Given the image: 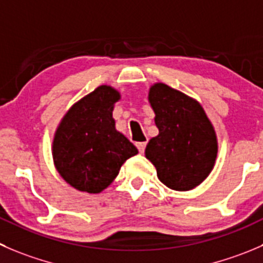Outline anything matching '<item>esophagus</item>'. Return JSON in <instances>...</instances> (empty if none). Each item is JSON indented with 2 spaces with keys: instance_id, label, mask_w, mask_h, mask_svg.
<instances>
[{
  "instance_id": "obj_1",
  "label": "esophagus",
  "mask_w": 263,
  "mask_h": 263,
  "mask_svg": "<svg viewBox=\"0 0 263 263\" xmlns=\"http://www.w3.org/2000/svg\"><path fill=\"white\" fill-rule=\"evenodd\" d=\"M136 146L139 149L140 153H144L145 147H146V141H141V142H136Z\"/></svg>"
}]
</instances>
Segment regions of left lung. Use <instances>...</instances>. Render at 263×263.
Here are the masks:
<instances>
[{"label": "left lung", "mask_w": 263, "mask_h": 263, "mask_svg": "<svg viewBox=\"0 0 263 263\" xmlns=\"http://www.w3.org/2000/svg\"><path fill=\"white\" fill-rule=\"evenodd\" d=\"M147 100L159 134L147 142L145 157L167 187H196L216 164L218 142L212 122L195 99L164 83H154Z\"/></svg>", "instance_id": "1"}]
</instances>
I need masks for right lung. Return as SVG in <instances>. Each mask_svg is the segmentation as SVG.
Returning <instances> with one entry per match:
<instances>
[{
	"mask_svg": "<svg viewBox=\"0 0 263 263\" xmlns=\"http://www.w3.org/2000/svg\"><path fill=\"white\" fill-rule=\"evenodd\" d=\"M119 100L118 90L99 86L61 118L53 135L52 159L59 175L72 187L101 193L118 176L122 164L139 153L116 128L113 110Z\"/></svg>",
	"mask_w": 263,
	"mask_h": 263,
	"instance_id": "right-lung-1",
	"label": "right lung"
}]
</instances>
